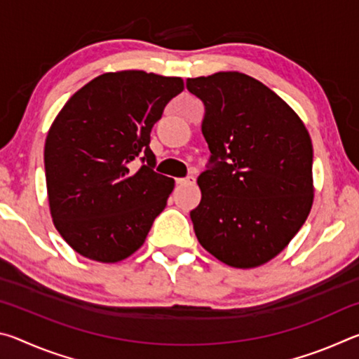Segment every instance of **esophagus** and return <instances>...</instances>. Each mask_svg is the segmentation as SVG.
<instances>
[{
	"label": "esophagus",
	"mask_w": 359,
	"mask_h": 359,
	"mask_svg": "<svg viewBox=\"0 0 359 359\" xmlns=\"http://www.w3.org/2000/svg\"><path fill=\"white\" fill-rule=\"evenodd\" d=\"M177 184L179 185H194L196 184V179L193 177V175H188L185 179H177Z\"/></svg>",
	"instance_id": "obj_1"
}]
</instances>
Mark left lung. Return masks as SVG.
Segmentation results:
<instances>
[{"mask_svg": "<svg viewBox=\"0 0 359 359\" xmlns=\"http://www.w3.org/2000/svg\"><path fill=\"white\" fill-rule=\"evenodd\" d=\"M204 102L210 150L190 212L196 238L222 263L250 269L277 257L313 204V149L306 125L264 83L238 71L187 79Z\"/></svg>", "mask_w": 359, "mask_h": 359, "instance_id": "obj_1", "label": "left lung"}]
</instances>
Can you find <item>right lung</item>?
Here are the masks:
<instances>
[{
	"mask_svg": "<svg viewBox=\"0 0 359 359\" xmlns=\"http://www.w3.org/2000/svg\"><path fill=\"white\" fill-rule=\"evenodd\" d=\"M184 90L180 77L106 72L76 92L47 133L44 166L53 224L72 250L118 263L142 247L174 179L154 171L150 131ZM139 154L144 165H129Z\"/></svg>",
	"mask_w": 359,
	"mask_h": 359,
	"instance_id": "right-lung-1",
	"label": "right lung"
}]
</instances>
